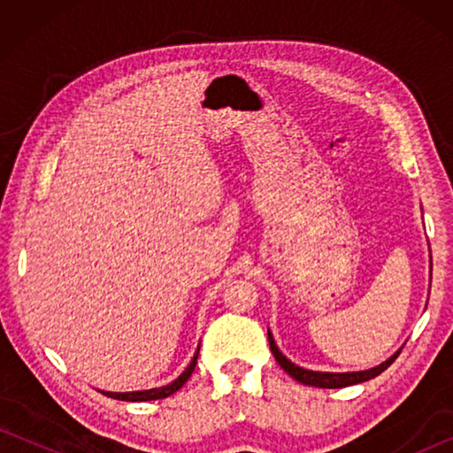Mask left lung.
Here are the masks:
<instances>
[{
  "instance_id": "1",
  "label": "left lung",
  "mask_w": 453,
  "mask_h": 453,
  "mask_svg": "<svg viewBox=\"0 0 453 453\" xmlns=\"http://www.w3.org/2000/svg\"><path fill=\"white\" fill-rule=\"evenodd\" d=\"M429 259H432V256H429ZM432 264V262H429ZM432 270V267H429ZM432 275V273H429ZM267 340H270V348H272V354L275 357V362H278L283 372H288L291 378H294L296 381L303 383V386H313V388H348V386H356V383H364L367 380L375 378V375H380L383 370H388L389 365L394 364V359L400 356L402 349H397L394 356H389L386 362H381L380 365L375 367H370V370H362V372H313V370H305V367H300L296 365L291 359H288L286 356L281 354L278 343H275L273 340V334L267 329Z\"/></svg>"
}]
</instances>
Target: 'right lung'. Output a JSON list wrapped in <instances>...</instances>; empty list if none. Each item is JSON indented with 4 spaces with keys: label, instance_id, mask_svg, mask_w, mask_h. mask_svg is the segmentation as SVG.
<instances>
[{
    "label": "right lung",
    "instance_id": "right-lung-1",
    "mask_svg": "<svg viewBox=\"0 0 453 453\" xmlns=\"http://www.w3.org/2000/svg\"><path fill=\"white\" fill-rule=\"evenodd\" d=\"M197 356H199V348L196 349L194 357H191L189 365L183 370L178 378H175L172 383L162 388H151V389H140V392H102L107 397H113V400H121V402H151V400H164V397L172 395L178 392V389L189 380V375L194 373L196 364H197Z\"/></svg>",
    "mask_w": 453,
    "mask_h": 453
}]
</instances>
